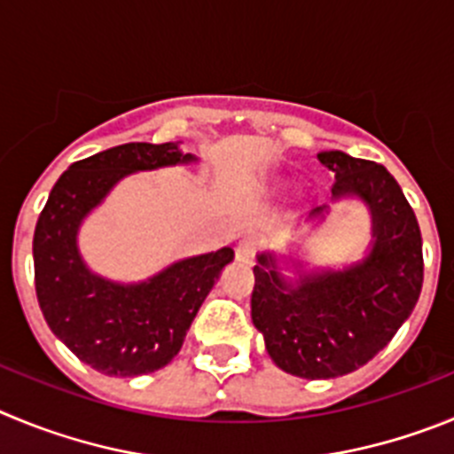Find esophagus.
<instances>
[{
	"label": "esophagus",
	"instance_id": "34e87169",
	"mask_svg": "<svg viewBox=\"0 0 454 454\" xmlns=\"http://www.w3.org/2000/svg\"><path fill=\"white\" fill-rule=\"evenodd\" d=\"M255 251H257V239H255V237H244L242 242L237 244L235 255H237V260H239V262L248 264V262H253V257H255Z\"/></svg>",
	"mask_w": 454,
	"mask_h": 454
}]
</instances>
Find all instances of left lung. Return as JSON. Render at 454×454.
Instances as JSON below:
<instances>
[{
    "instance_id": "8db88e82",
    "label": "left lung",
    "mask_w": 454,
    "mask_h": 454,
    "mask_svg": "<svg viewBox=\"0 0 454 454\" xmlns=\"http://www.w3.org/2000/svg\"><path fill=\"white\" fill-rule=\"evenodd\" d=\"M334 174L333 201L357 199L371 212V244L341 269H305L303 260L257 253L251 318L278 369L330 380L364 366L410 318L423 287V242L405 194L382 165L344 151H321ZM330 206L309 219H325ZM297 271L287 278L279 262Z\"/></svg>"
}]
</instances>
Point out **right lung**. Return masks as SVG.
Listing matches in <instances>:
<instances>
[{
  "instance_id": "obj_1",
  "label": "right lung",
  "mask_w": 454,
  "mask_h": 454,
  "mask_svg": "<svg viewBox=\"0 0 454 454\" xmlns=\"http://www.w3.org/2000/svg\"><path fill=\"white\" fill-rule=\"evenodd\" d=\"M181 142H129L69 165L40 212L34 235L35 294L51 333L104 375L136 378L176 357L199 308L235 251L183 257L140 283H117L85 264L79 231L121 178L190 165Z\"/></svg>"
}]
</instances>
